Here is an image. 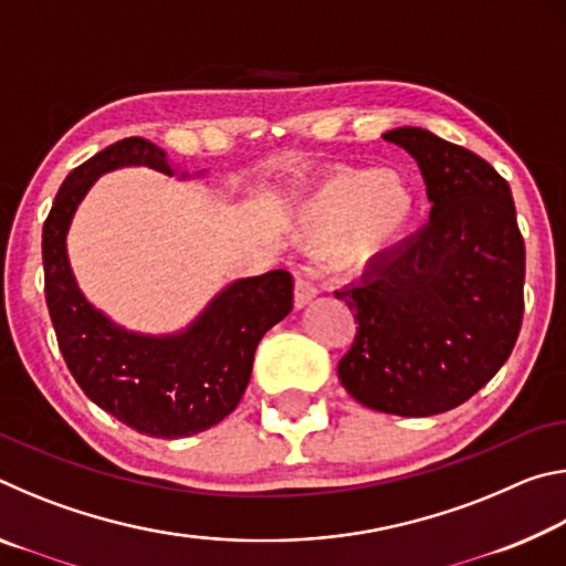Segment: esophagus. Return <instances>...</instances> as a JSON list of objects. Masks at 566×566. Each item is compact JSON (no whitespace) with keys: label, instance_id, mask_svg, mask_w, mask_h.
I'll list each match as a JSON object with an SVG mask.
<instances>
[{"label":"esophagus","instance_id":"34e87169","mask_svg":"<svg viewBox=\"0 0 566 566\" xmlns=\"http://www.w3.org/2000/svg\"><path fill=\"white\" fill-rule=\"evenodd\" d=\"M317 294H319L317 284H314L310 276H304V274L296 276V284H294V306H296V310H302V306L310 304Z\"/></svg>","mask_w":566,"mask_h":566}]
</instances>
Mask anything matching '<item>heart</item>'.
<instances>
[{"label":"heart","instance_id":"1","mask_svg":"<svg viewBox=\"0 0 566 566\" xmlns=\"http://www.w3.org/2000/svg\"><path fill=\"white\" fill-rule=\"evenodd\" d=\"M417 212V191L399 171L342 169L306 205L302 232L310 239L342 232L339 256L361 266L397 252L415 227Z\"/></svg>","mask_w":566,"mask_h":566}]
</instances>
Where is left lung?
Segmentation results:
<instances>
[{"label":"left lung","instance_id":"left-lung-1","mask_svg":"<svg viewBox=\"0 0 566 566\" xmlns=\"http://www.w3.org/2000/svg\"><path fill=\"white\" fill-rule=\"evenodd\" d=\"M417 159L432 202L417 237L334 292L357 334L339 379L359 405L432 417L476 395L510 359L524 314V239L506 179L437 134H385Z\"/></svg>","mask_w":566,"mask_h":566}]
</instances>
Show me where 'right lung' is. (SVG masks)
Returning <instances> with one entry per match:
<instances>
[{"label":"right lung","instance_id":"right-lung-1","mask_svg":"<svg viewBox=\"0 0 566 566\" xmlns=\"http://www.w3.org/2000/svg\"><path fill=\"white\" fill-rule=\"evenodd\" d=\"M145 165L171 175L167 155L127 137L70 171L42 232L44 296L56 344L94 405L139 434L177 439L232 415L252 377L256 344L292 312L294 280L274 270L229 284L187 332L145 337L112 324L84 300L66 262V229L94 179Z\"/></svg>","mask_w":566,"mask_h":566}]
</instances>
